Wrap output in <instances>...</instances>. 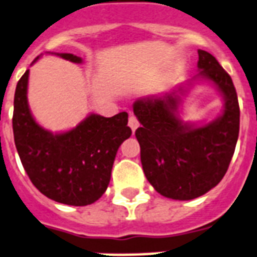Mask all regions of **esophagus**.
I'll return each instance as SVG.
<instances>
[{
    "label": "esophagus",
    "mask_w": 257,
    "mask_h": 257,
    "mask_svg": "<svg viewBox=\"0 0 257 257\" xmlns=\"http://www.w3.org/2000/svg\"><path fill=\"white\" fill-rule=\"evenodd\" d=\"M128 125H129V126H131V129H132L133 132H135L136 129L139 128L140 122H139V120H137V117H136L135 115H131V116H129Z\"/></svg>",
    "instance_id": "1"
}]
</instances>
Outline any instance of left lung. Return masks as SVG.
Here are the masks:
<instances>
[{"mask_svg": "<svg viewBox=\"0 0 257 257\" xmlns=\"http://www.w3.org/2000/svg\"><path fill=\"white\" fill-rule=\"evenodd\" d=\"M195 78L210 81L223 98V112L205 125L183 122L178 115L183 87L162 96L139 99L133 112L142 126L136 137L146 179L162 196L192 200L225 176L239 136V103L231 77L209 52L198 49Z\"/></svg>", "mask_w": 257, "mask_h": 257, "instance_id": "obj_1", "label": "left lung"}]
</instances>
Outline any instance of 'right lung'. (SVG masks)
Masks as SVG:
<instances>
[{"mask_svg": "<svg viewBox=\"0 0 257 257\" xmlns=\"http://www.w3.org/2000/svg\"><path fill=\"white\" fill-rule=\"evenodd\" d=\"M57 56L82 62L72 53ZM29 73L17 83L13 113L14 141L23 169L32 184L51 200L73 206L90 205L108 187L117 149L132 135L128 113L120 112L112 117L91 113L72 131L53 135L31 115Z\"/></svg>", "mask_w": 257, "mask_h": 257, "instance_id": "1", "label": "right lung"}]
</instances>
